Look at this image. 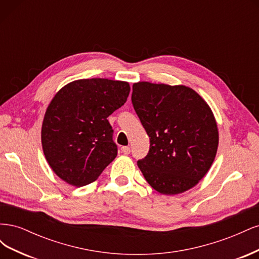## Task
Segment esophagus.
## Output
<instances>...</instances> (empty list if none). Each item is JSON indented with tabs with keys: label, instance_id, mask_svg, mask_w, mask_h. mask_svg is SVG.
Instances as JSON below:
<instances>
[{
	"label": "esophagus",
	"instance_id": "esophagus-1",
	"mask_svg": "<svg viewBox=\"0 0 259 259\" xmlns=\"http://www.w3.org/2000/svg\"><path fill=\"white\" fill-rule=\"evenodd\" d=\"M121 150L124 154H130L131 153V148L130 147H122Z\"/></svg>",
	"mask_w": 259,
	"mask_h": 259
}]
</instances>
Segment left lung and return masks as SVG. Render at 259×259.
I'll use <instances>...</instances> for the list:
<instances>
[{"label": "left lung", "mask_w": 259, "mask_h": 259, "mask_svg": "<svg viewBox=\"0 0 259 259\" xmlns=\"http://www.w3.org/2000/svg\"><path fill=\"white\" fill-rule=\"evenodd\" d=\"M132 103L150 138V148L137 165L148 184L163 194L194 187L213 164L218 130L203 98L184 85L138 82Z\"/></svg>", "instance_id": "obj_1"}]
</instances>
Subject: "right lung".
Wrapping results in <instances>:
<instances>
[{"label": "right lung", "mask_w": 259, "mask_h": 259, "mask_svg": "<svg viewBox=\"0 0 259 259\" xmlns=\"http://www.w3.org/2000/svg\"><path fill=\"white\" fill-rule=\"evenodd\" d=\"M127 82L84 79L64 86L51 101L42 125L46 160L58 177L82 187L99 177L117 154L107 117L122 107Z\"/></svg>", "instance_id": "1"}]
</instances>
